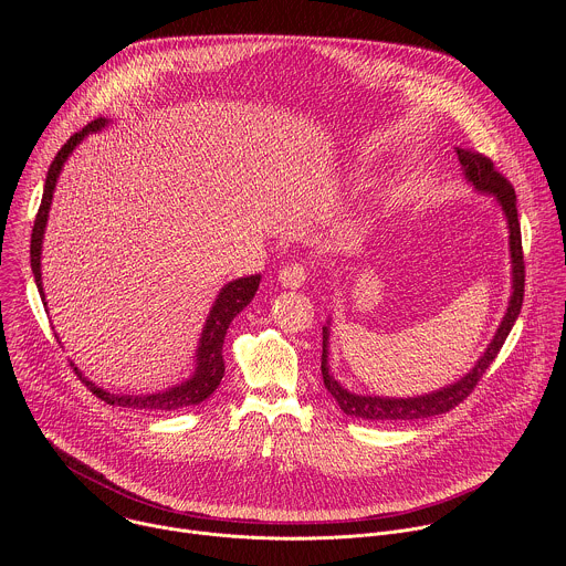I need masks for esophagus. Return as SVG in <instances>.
Here are the masks:
<instances>
[{
    "label": "esophagus",
    "instance_id": "obj_1",
    "mask_svg": "<svg viewBox=\"0 0 566 566\" xmlns=\"http://www.w3.org/2000/svg\"><path fill=\"white\" fill-rule=\"evenodd\" d=\"M306 275H308L306 266H304V264H300V262H293V264H286V266H282V269H280L277 280H280V284H282V286H286V289H297V286H302V284H304Z\"/></svg>",
    "mask_w": 566,
    "mask_h": 566
}]
</instances>
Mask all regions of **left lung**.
I'll use <instances>...</instances> for the list:
<instances>
[{
  "mask_svg": "<svg viewBox=\"0 0 566 566\" xmlns=\"http://www.w3.org/2000/svg\"><path fill=\"white\" fill-rule=\"evenodd\" d=\"M459 154V164L463 168L465 179L479 190V192H489L495 195L497 201L502 203V210L509 219V230H511V260H513V295L506 308V315L502 319V325L489 345L486 354L479 358V363L472 367L470 374H465L461 380L454 385H448L439 391L417 396V398H380V396H358L347 391L332 374L327 365V340H329V329L322 327V380H325V387L329 394L336 398L340 410L347 417H358V419H369V421H417V419H428L437 415H446L454 410L459 402H463L481 376L486 374V369L493 365L497 358L502 345L506 343L515 319L520 315L522 302H524V251H522V230H520V219H517V197L511 186V181L495 168L493 160L489 156H483L474 149H461L457 147Z\"/></svg>",
  "mask_w": 566,
  "mask_h": 566,
  "instance_id": "8db88e82",
  "label": "left lung"
}]
</instances>
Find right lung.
Segmentation results:
<instances>
[{
	"instance_id": "1",
	"label": "right lung",
	"mask_w": 566,
	"mask_h": 566,
	"mask_svg": "<svg viewBox=\"0 0 566 566\" xmlns=\"http://www.w3.org/2000/svg\"><path fill=\"white\" fill-rule=\"evenodd\" d=\"M105 123H107L105 118H96L87 127L75 132L60 147V151L53 158V164L49 166L42 203H40V210L35 214V223H33V232H31V269H33V277H35L40 295H42V273H40L42 234H44V228H46V217H49V208H51V199H53V188H55L57 175H60V170L64 166L66 156L75 149V145L83 140L90 132H96V129L105 127ZM258 286H260V275H251V277L234 280V282H230V284H226L221 289V293L217 295V302H214V306H212V311H210V315L206 319L203 334H201V343H199V352H197V371H195V376L190 380H186L179 387H172L168 391L149 394V396H116V394H109V391L96 387L92 380H87L77 369H75V374L80 376V380L87 385V389L92 394H96L101 400H105L107 406L132 408V410H149V412H164V410L170 412V410H179V408H188V406H199L201 400H206L217 389V385L223 378L221 347H223V338H226L228 325L232 322V317L239 311H244V306L253 300Z\"/></svg>"
}]
</instances>
